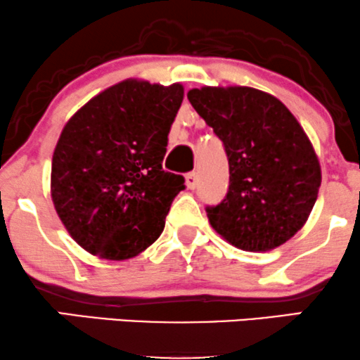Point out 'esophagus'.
<instances>
[{
	"label": "esophagus",
	"mask_w": 360,
	"mask_h": 360,
	"mask_svg": "<svg viewBox=\"0 0 360 360\" xmlns=\"http://www.w3.org/2000/svg\"><path fill=\"white\" fill-rule=\"evenodd\" d=\"M198 183H200V177H198V172H189V174L186 176V186H188L189 189H196L198 188Z\"/></svg>",
	"instance_id": "esophagus-1"
}]
</instances>
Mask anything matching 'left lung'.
<instances>
[{
	"instance_id": "1",
	"label": "left lung",
	"mask_w": 360,
	"mask_h": 360,
	"mask_svg": "<svg viewBox=\"0 0 360 360\" xmlns=\"http://www.w3.org/2000/svg\"><path fill=\"white\" fill-rule=\"evenodd\" d=\"M188 100L225 146L230 186L210 225L237 249L266 252L307 223L321 184L308 135L278 98L247 86H205Z\"/></svg>"
}]
</instances>
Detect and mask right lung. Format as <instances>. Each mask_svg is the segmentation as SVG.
Returning a JSON list of instances; mask_svg holds the SVG:
<instances>
[{
	"instance_id": "add662e5",
	"label": "right lung",
	"mask_w": 360,
	"mask_h": 360,
	"mask_svg": "<svg viewBox=\"0 0 360 360\" xmlns=\"http://www.w3.org/2000/svg\"><path fill=\"white\" fill-rule=\"evenodd\" d=\"M184 98L171 86L127 79L101 91L62 128L51 194L65 230L84 250L125 260L152 245L184 177L166 172L167 135Z\"/></svg>"
}]
</instances>
